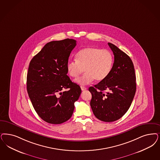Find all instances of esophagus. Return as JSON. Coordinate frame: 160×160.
<instances>
[{"mask_svg":"<svg viewBox=\"0 0 160 160\" xmlns=\"http://www.w3.org/2000/svg\"><path fill=\"white\" fill-rule=\"evenodd\" d=\"M81 89H82V91H84V90H86L87 88H86V87H84V86H81Z\"/></svg>","mask_w":160,"mask_h":160,"instance_id":"1","label":"esophagus"}]
</instances>
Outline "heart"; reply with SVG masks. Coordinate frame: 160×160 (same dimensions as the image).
Returning a JSON list of instances; mask_svg holds the SVG:
<instances>
[{
  "instance_id": "b5f03b06",
  "label": "heart",
  "mask_w": 160,
  "mask_h": 160,
  "mask_svg": "<svg viewBox=\"0 0 160 160\" xmlns=\"http://www.w3.org/2000/svg\"><path fill=\"white\" fill-rule=\"evenodd\" d=\"M76 60L68 61L66 68L68 74L77 78L83 70L86 72L76 82L80 85L105 80L109 74L113 63V57L109 51L96 47H87L80 50L76 55Z\"/></svg>"
}]
</instances>
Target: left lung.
Wrapping results in <instances>:
<instances>
[{"instance_id": "left-lung-1", "label": "left lung", "mask_w": 160, "mask_h": 160, "mask_svg": "<svg viewBox=\"0 0 160 160\" xmlns=\"http://www.w3.org/2000/svg\"><path fill=\"white\" fill-rule=\"evenodd\" d=\"M108 45L114 55V62L108 76L88 90L90 106L98 119L115 121L123 116L132 103L136 92V76L131 58L115 45ZM105 90L108 92L105 93Z\"/></svg>"}]
</instances>
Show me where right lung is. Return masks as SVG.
Here are the masks:
<instances>
[{
    "instance_id": "right-lung-1",
    "label": "right lung",
    "mask_w": 160,
    "mask_h": 160,
    "mask_svg": "<svg viewBox=\"0 0 160 160\" xmlns=\"http://www.w3.org/2000/svg\"><path fill=\"white\" fill-rule=\"evenodd\" d=\"M76 41L65 39L45 45L31 61L27 88L34 109L44 121L60 124L72 117L74 102L82 93L80 87L72 82L66 65ZM67 91L62 92L64 89Z\"/></svg>"
}]
</instances>
